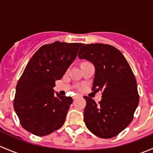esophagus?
Here are the masks:
<instances>
[{
	"label": "esophagus",
	"mask_w": 153,
	"mask_h": 153,
	"mask_svg": "<svg viewBox=\"0 0 153 153\" xmlns=\"http://www.w3.org/2000/svg\"><path fill=\"white\" fill-rule=\"evenodd\" d=\"M79 97H80L79 95H75V96L72 97V98H73V100H75V99H76V98H79Z\"/></svg>",
	"instance_id": "esophagus-1"
}]
</instances>
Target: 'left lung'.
I'll return each instance as SVG.
<instances>
[{
    "label": "left lung",
    "instance_id": "left-lung-1",
    "mask_svg": "<svg viewBox=\"0 0 153 153\" xmlns=\"http://www.w3.org/2000/svg\"><path fill=\"white\" fill-rule=\"evenodd\" d=\"M78 56L94 64L92 90L102 92L98 104L89 97H84L86 127L99 138H113L130 124L139 103L133 72L123 54L109 44H86Z\"/></svg>",
    "mask_w": 153,
    "mask_h": 153
}]
</instances>
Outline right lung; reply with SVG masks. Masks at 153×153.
Here are the masks:
<instances>
[{"label": "right lung", "instance_id": "1", "mask_svg": "<svg viewBox=\"0 0 153 153\" xmlns=\"http://www.w3.org/2000/svg\"><path fill=\"white\" fill-rule=\"evenodd\" d=\"M83 44L55 41L38 49L27 64L16 86L14 109L24 129L45 136L65 121L71 97L54 93L60 80L75 59Z\"/></svg>", "mask_w": 153, "mask_h": 153}]
</instances>
